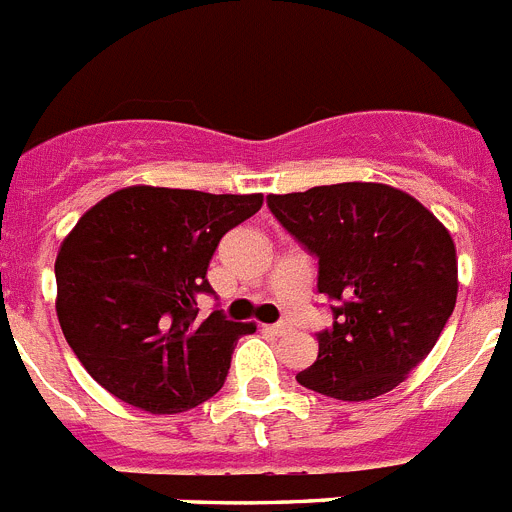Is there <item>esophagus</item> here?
<instances>
[{
    "instance_id": "esophagus-1",
    "label": "esophagus",
    "mask_w": 512,
    "mask_h": 512,
    "mask_svg": "<svg viewBox=\"0 0 512 512\" xmlns=\"http://www.w3.org/2000/svg\"><path fill=\"white\" fill-rule=\"evenodd\" d=\"M264 331H266V334H272V336H282V334H287V331H290V323H285V321L269 323V326H264Z\"/></svg>"
}]
</instances>
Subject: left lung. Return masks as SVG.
Listing matches in <instances>:
<instances>
[{
	"instance_id": "1",
	"label": "left lung",
	"mask_w": 512,
	"mask_h": 512,
	"mask_svg": "<svg viewBox=\"0 0 512 512\" xmlns=\"http://www.w3.org/2000/svg\"><path fill=\"white\" fill-rule=\"evenodd\" d=\"M266 207L318 259L331 326L300 386L368 401L430 355L456 308L451 233L417 199L383 183H334L266 196Z\"/></svg>"
}]
</instances>
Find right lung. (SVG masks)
<instances>
[{
  "mask_svg": "<svg viewBox=\"0 0 512 512\" xmlns=\"http://www.w3.org/2000/svg\"><path fill=\"white\" fill-rule=\"evenodd\" d=\"M261 194L131 186L80 217L56 256V313L85 370L152 414L194 409L220 391L235 342L253 323L220 308L207 269L222 235L261 209Z\"/></svg>",
  "mask_w": 512,
  "mask_h": 512,
  "instance_id": "1",
  "label": "right lung"
}]
</instances>
